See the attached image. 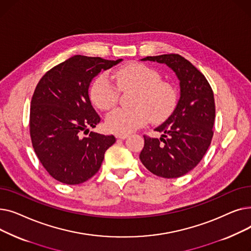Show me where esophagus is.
I'll list each match as a JSON object with an SVG mask.
<instances>
[{
	"label": "esophagus",
	"instance_id": "34e87169",
	"mask_svg": "<svg viewBox=\"0 0 251 251\" xmlns=\"http://www.w3.org/2000/svg\"><path fill=\"white\" fill-rule=\"evenodd\" d=\"M115 136L118 139H125L128 136V134H126V133H116Z\"/></svg>",
	"mask_w": 251,
	"mask_h": 251
}]
</instances>
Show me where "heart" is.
I'll return each mask as SVG.
<instances>
[{
  "instance_id": "obj_1",
  "label": "heart",
  "mask_w": 251,
  "mask_h": 251,
  "mask_svg": "<svg viewBox=\"0 0 251 251\" xmlns=\"http://www.w3.org/2000/svg\"><path fill=\"white\" fill-rule=\"evenodd\" d=\"M118 87L105 74H100L90 86L92 102L102 111L117 104L120 89H136L132 100L133 108L117 109L105 119V126L114 132H131L150 120L162 122L174 111L178 94L176 88L162 80L161 73L141 63H129L115 71Z\"/></svg>"
}]
</instances>
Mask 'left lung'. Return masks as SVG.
Instances as JSON below:
<instances>
[{
    "label": "left lung",
    "mask_w": 251,
    "mask_h": 251,
    "mask_svg": "<svg viewBox=\"0 0 251 251\" xmlns=\"http://www.w3.org/2000/svg\"><path fill=\"white\" fill-rule=\"evenodd\" d=\"M141 61L166 64L180 81V99L174 112L154 130L161 138L144 135L139 154L143 166L163 178H178L195 168L214 135V92L204 75L178 54L146 57Z\"/></svg>",
    "instance_id": "1"
}]
</instances>
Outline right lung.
Here are the masks:
<instances>
[{
    "label": "right lung",
    "mask_w": 251,
    "mask_h": 251,
    "mask_svg": "<svg viewBox=\"0 0 251 251\" xmlns=\"http://www.w3.org/2000/svg\"><path fill=\"white\" fill-rule=\"evenodd\" d=\"M121 61L76 55L37 83L30 105L31 142L39 162L57 181L76 185L90 179L115 143L114 135L83 134L100 121L88 96L91 80Z\"/></svg>",
    "instance_id": "obj_1"
}]
</instances>
